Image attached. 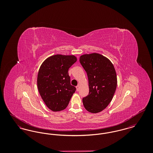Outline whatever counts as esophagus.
I'll return each instance as SVG.
<instances>
[{"label": "esophagus", "mask_w": 153, "mask_h": 153, "mask_svg": "<svg viewBox=\"0 0 153 153\" xmlns=\"http://www.w3.org/2000/svg\"><path fill=\"white\" fill-rule=\"evenodd\" d=\"M80 86L79 85H77V86L76 87V89H77V91H79V89H80Z\"/></svg>", "instance_id": "obj_1"}]
</instances>
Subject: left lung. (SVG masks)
Instances as JSON below:
<instances>
[{
	"mask_svg": "<svg viewBox=\"0 0 153 153\" xmlns=\"http://www.w3.org/2000/svg\"><path fill=\"white\" fill-rule=\"evenodd\" d=\"M80 62L87 73L89 92L82 99L88 112L96 114L105 109L111 102L117 87L115 68L108 58L98 53L81 56Z\"/></svg>",
	"mask_w": 153,
	"mask_h": 153,
	"instance_id": "8db88e82",
	"label": "left lung"
}]
</instances>
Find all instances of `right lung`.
<instances>
[{
	"mask_svg": "<svg viewBox=\"0 0 153 153\" xmlns=\"http://www.w3.org/2000/svg\"><path fill=\"white\" fill-rule=\"evenodd\" d=\"M77 61L73 55H53L40 66L37 87L46 105L54 112L65 109L76 88L71 85L68 70Z\"/></svg>",
	"mask_w": 153,
	"mask_h": 153,
	"instance_id": "right-lung-1",
	"label": "right lung"
}]
</instances>
